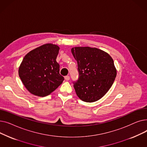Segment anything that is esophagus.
I'll use <instances>...</instances> for the list:
<instances>
[{
  "instance_id": "obj_1",
  "label": "esophagus",
  "mask_w": 147,
  "mask_h": 147,
  "mask_svg": "<svg viewBox=\"0 0 147 147\" xmlns=\"http://www.w3.org/2000/svg\"><path fill=\"white\" fill-rule=\"evenodd\" d=\"M65 80L67 81H68L69 80V77L68 76H67L65 77Z\"/></svg>"
}]
</instances>
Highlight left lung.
I'll use <instances>...</instances> for the list:
<instances>
[{"instance_id": "8db88e82", "label": "left lung", "mask_w": 147, "mask_h": 147, "mask_svg": "<svg viewBox=\"0 0 147 147\" xmlns=\"http://www.w3.org/2000/svg\"><path fill=\"white\" fill-rule=\"evenodd\" d=\"M71 52L78 66L79 78L73 82L77 95L84 102L98 101L109 90L116 78L113 58L96 48L74 47Z\"/></svg>"}]
</instances>
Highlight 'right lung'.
Wrapping results in <instances>:
<instances>
[{
  "mask_svg": "<svg viewBox=\"0 0 147 147\" xmlns=\"http://www.w3.org/2000/svg\"><path fill=\"white\" fill-rule=\"evenodd\" d=\"M59 50L58 46L46 43L31 51L23 58L18 74L31 94L47 96L63 83L64 78L59 74L56 61Z\"/></svg>",
  "mask_w": 147,
  "mask_h": 147,
  "instance_id": "1",
  "label": "right lung"
}]
</instances>
